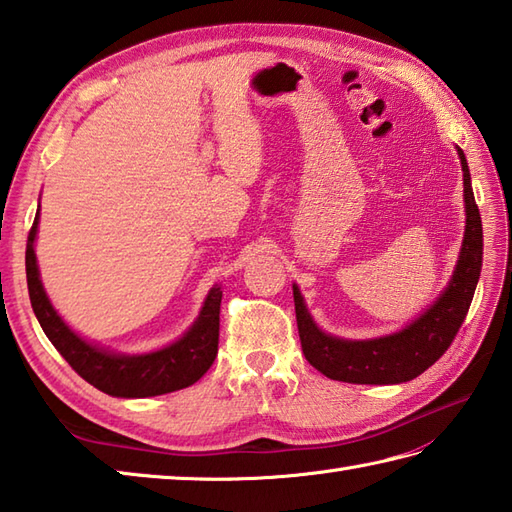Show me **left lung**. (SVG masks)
I'll list each match as a JSON object with an SVG mask.
<instances>
[{
	"instance_id": "left-lung-1",
	"label": "left lung",
	"mask_w": 512,
	"mask_h": 512,
	"mask_svg": "<svg viewBox=\"0 0 512 512\" xmlns=\"http://www.w3.org/2000/svg\"><path fill=\"white\" fill-rule=\"evenodd\" d=\"M464 171L466 233L460 262L444 295L405 330L374 341H341L323 334L303 306L297 288L295 295L297 328L301 350L308 363L332 380L356 385H396L407 383L429 369L449 350L471 308L477 279L482 273V217L471 187V173L462 149H458Z\"/></svg>"
}]
</instances>
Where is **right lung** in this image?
<instances>
[{"instance_id": "add662e5", "label": "right lung", "mask_w": 512, "mask_h": 512, "mask_svg": "<svg viewBox=\"0 0 512 512\" xmlns=\"http://www.w3.org/2000/svg\"><path fill=\"white\" fill-rule=\"evenodd\" d=\"M39 211L28 233L26 244V279L32 310L37 314L41 330L46 332L50 343L68 365L90 385L101 389L103 394L121 398H145L160 396L169 391H178L200 380L217 356L220 343V303L222 290L213 288L204 301L198 321L193 328L165 350L145 356H116L110 352L96 350L83 339H79L61 317L43 292L35 257V235H37Z\"/></svg>"}]
</instances>
